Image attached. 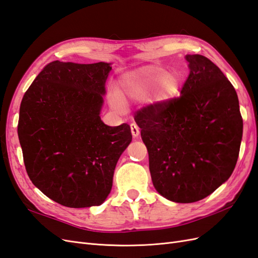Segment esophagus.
I'll return each instance as SVG.
<instances>
[{
  "instance_id": "34e87169",
  "label": "esophagus",
  "mask_w": 258,
  "mask_h": 258,
  "mask_svg": "<svg viewBox=\"0 0 258 258\" xmlns=\"http://www.w3.org/2000/svg\"><path fill=\"white\" fill-rule=\"evenodd\" d=\"M130 128H131V134H132V136H134L135 138H137V137L140 135V128L138 127V124L135 123V122H132V123L130 124Z\"/></svg>"
}]
</instances>
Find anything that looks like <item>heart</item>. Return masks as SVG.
Wrapping results in <instances>:
<instances>
[{
    "label": "heart",
    "mask_w": 258,
    "mask_h": 258,
    "mask_svg": "<svg viewBox=\"0 0 258 258\" xmlns=\"http://www.w3.org/2000/svg\"><path fill=\"white\" fill-rule=\"evenodd\" d=\"M178 79L158 66H145L121 76L119 86L122 93L132 100H142L150 92V98L155 102H162L173 97L178 89ZM110 102L118 113L126 111L122 98L117 91L110 93Z\"/></svg>",
    "instance_id": "1"
}]
</instances>
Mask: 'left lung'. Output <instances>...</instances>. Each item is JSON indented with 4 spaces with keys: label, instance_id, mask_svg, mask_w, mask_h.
I'll use <instances>...</instances> for the list:
<instances>
[{
    "label": "left lung",
    "instance_id": "8db88e82",
    "mask_svg": "<svg viewBox=\"0 0 258 258\" xmlns=\"http://www.w3.org/2000/svg\"><path fill=\"white\" fill-rule=\"evenodd\" d=\"M186 60L189 74L179 97L135 115L154 187L179 204L204 199L227 181L243 131L237 92L220 68L201 54Z\"/></svg>",
    "mask_w": 258,
    "mask_h": 258
}]
</instances>
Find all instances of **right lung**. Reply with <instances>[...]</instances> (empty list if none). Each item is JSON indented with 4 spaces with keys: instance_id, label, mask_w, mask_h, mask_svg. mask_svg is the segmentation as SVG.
I'll return each mask as SVG.
<instances>
[{
    "instance_id": "add662e5",
    "label": "right lung",
    "mask_w": 258,
    "mask_h": 258,
    "mask_svg": "<svg viewBox=\"0 0 258 258\" xmlns=\"http://www.w3.org/2000/svg\"><path fill=\"white\" fill-rule=\"evenodd\" d=\"M110 63L52 61L22 98L18 138L32 183L69 208L100 206L116 163L132 140L130 126L100 118Z\"/></svg>"
}]
</instances>
